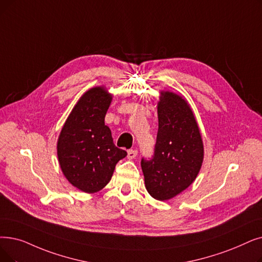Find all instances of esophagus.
<instances>
[{"label":"esophagus","mask_w":262,"mask_h":262,"mask_svg":"<svg viewBox=\"0 0 262 262\" xmlns=\"http://www.w3.org/2000/svg\"><path fill=\"white\" fill-rule=\"evenodd\" d=\"M138 152L137 150H128L127 151V158L128 159H134L136 156H137Z\"/></svg>","instance_id":"34e87169"}]
</instances>
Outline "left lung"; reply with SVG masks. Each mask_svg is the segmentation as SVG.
<instances>
[{"instance_id":"left-lung-1","label":"left lung","mask_w":262,"mask_h":262,"mask_svg":"<svg viewBox=\"0 0 262 262\" xmlns=\"http://www.w3.org/2000/svg\"><path fill=\"white\" fill-rule=\"evenodd\" d=\"M158 132L151 159H141L144 184L157 200H169L197 178L203 143L194 113L178 94L162 91L157 104Z\"/></svg>"}]
</instances>
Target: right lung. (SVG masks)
<instances>
[{"instance_id": "1", "label": "right lung", "mask_w": 262, "mask_h": 262, "mask_svg": "<svg viewBox=\"0 0 262 262\" xmlns=\"http://www.w3.org/2000/svg\"><path fill=\"white\" fill-rule=\"evenodd\" d=\"M111 100L104 86L86 91L63 125L56 145L63 174L73 186L89 194L103 189L117 163L127 155L113 143L105 125Z\"/></svg>"}]
</instances>
